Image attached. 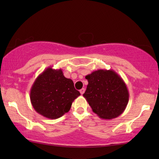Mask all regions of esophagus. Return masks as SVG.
Wrapping results in <instances>:
<instances>
[{"label":"esophagus","mask_w":159,"mask_h":159,"mask_svg":"<svg viewBox=\"0 0 159 159\" xmlns=\"http://www.w3.org/2000/svg\"><path fill=\"white\" fill-rule=\"evenodd\" d=\"M85 89H84V88H83V89H81L80 90V93H81V94H83L84 93H85Z\"/></svg>","instance_id":"obj_1"}]
</instances>
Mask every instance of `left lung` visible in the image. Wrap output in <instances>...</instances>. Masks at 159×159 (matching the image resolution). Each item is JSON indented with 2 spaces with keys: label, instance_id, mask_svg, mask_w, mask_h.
I'll return each mask as SVG.
<instances>
[{
  "label": "left lung",
  "instance_id": "obj_1",
  "mask_svg": "<svg viewBox=\"0 0 159 159\" xmlns=\"http://www.w3.org/2000/svg\"><path fill=\"white\" fill-rule=\"evenodd\" d=\"M88 85L83 96L93 112L101 119L111 120L122 113L129 93L121 77L113 70H98L85 76Z\"/></svg>",
  "mask_w": 159,
  "mask_h": 159
}]
</instances>
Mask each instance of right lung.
Wrapping results in <instances>:
<instances>
[{"mask_svg": "<svg viewBox=\"0 0 159 159\" xmlns=\"http://www.w3.org/2000/svg\"><path fill=\"white\" fill-rule=\"evenodd\" d=\"M80 95L72 80L64 76L61 69L52 67L37 77L30 91V99L35 111L52 120L68 112L73 101Z\"/></svg>", "mask_w": 159, "mask_h": 159, "instance_id": "1", "label": "right lung"}]
</instances>
